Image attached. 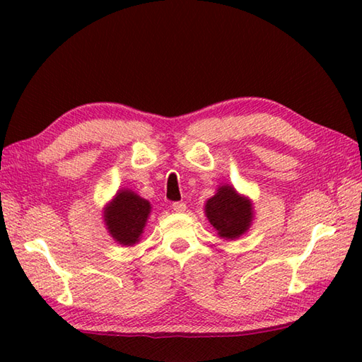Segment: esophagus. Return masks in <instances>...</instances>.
Here are the masks:
<instances>
[{"label": "esophagus", "mask_w": 362, "mask_h": 362, "mask_svg": "<svg viewBox=\"0 0 362 362\" xmlns=\"http://www.w3.org/2000/svg\"><path fill=\"white\" fill-rule=\"evenodd\" d=\"M173 210H174L175 213H185L187 205H185V202H174V204H173Z\"/></svg>", "instance_id": "esophagus-1"}]
</instances>
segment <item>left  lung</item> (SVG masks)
Listing matches in <instances>:
<instances>
[{"instance_id": "obj_1", "label": "left lung", "mask_w": 362, "mask_h": 362, "mask_svg": "<svg viewBox=\"0 0 362 362\" xmlns=\"http://www.w3.org/2000/svg\"><path fill=\"white\" fill-rule=\"evenodd\" d=\"M204 210L218 235L230 241L247 233L255 219L250 199L238 193L228 183L218 187L214 196L206 201Z\"/></svg>"}]
</instances>
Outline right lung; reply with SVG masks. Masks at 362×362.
Segmentation results:
<instances>
[{"instance_id": "1", "label": "right lung", "mask_w": 362, "mask_h": 362, "mask_svg": "<svg viewBox=\"0 0 362 362\" xmlns=\"http://www.w3.org/2000/svg\"><path fill=\"white\" fill-rule=\"evenodd\" d=\"M151 210L149 201H146L132 189L121 188L112 201L104 205V226L113 241L126 247H132L141 240Z\"/></svg>"}]
</instances>
